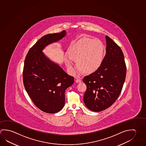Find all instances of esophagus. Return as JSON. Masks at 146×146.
<instances>
[{
	"label": "esophagus",
	"mask_w": 146,
	"mask_h": 146,
	"mask_svg": "<svg viewBox=\"0 0 146 146\" xmlns=\"http://www.w3.org/2000/svg\"><path fill=\"white\" fill-rule=\"evenodd\" d=\"M75 82H77V83L81 82H82V79H81V78H80V77H77L76 78Z\"/></svg>",
	"instance_id": "34e87169"
}]
</instances>
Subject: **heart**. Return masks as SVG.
Here are the masks:
<instances>
[{
    "label": "heart",
    "mask_w": 146,
    "mask_h": 146,
    "mask_svg": "<svg viewBox=\"0 0 146 146\" xmlns=\"http://www.w3.org/2000/svg\"><path fill=\"white\" fill-rule=\"evenodd\" d=\"M104 52L105 48L100 40L84 37L69 48L66 64L72 73L77 70V66L73 61L77 62L82 71L91 73L96 71L102 64Z\"/></svg>",
    "instance_id": "heart-1"
}]
</instances>
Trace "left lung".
<instances>
[{"instance_id": "8db88e82", "label": "left lung", "mask_w": 146, "mask_h": 146, "mask_svg": "<svg viewBox=\"0 0 146 146\" xmlns=\"http://www.w3.org/2000/svg\"><path fill=\"white\" fill-rule=\"evenodd\" d=\"M106 54L95 72L84 77L87 85L84 96L86 106L94 112L110 107L117 99L123 88L126 75L124 56L120 47L106 36Z\"/></svg>"}]
</instances>
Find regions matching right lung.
<instances>
[{"label":"right lung","mask_w":146,"mask_h":146,"mask_svg":"<svg viewBox=\"0 0 146 146\" xmlns=\"http://www.w3.org/2000/svg\"><path fill=\"white\" fill-rule=\"evenodd\" d=\"M66 35V31H63L42 37L29 50L25 60V89L34 105L44 112L53 114L62 110L65 103V90L74 83V77L42 52L46 46Z\"/></svg>","instance_id":"add662e5"}]
</instances>
